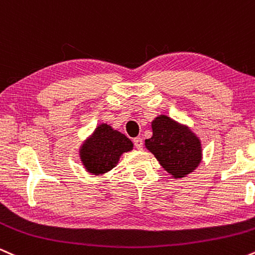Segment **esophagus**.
<instances>
[{
    "mask_svg": "<svg viewBox=\"0 0 255 255\" xmlns=\"http://www.w3.org/2000/svg\"><path fill=\"white\" fill-rule=\"evenodd\" d=\"M133 142H134V145H135V147L137 148V150H141L142 145H144V141H142V137H140V136L134 137Z\"/></svg>",
    "mask_w": 255,
    "mask_h": 255,
    "instance_id": "1",
    "label": "esophagus"
}]
</instances>
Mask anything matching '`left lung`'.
<instances>
[{
  "label": "left lung",
  "instance_id": "8db88e82",
  "mask_svg": "<svg viewBox=\"0 0 255 255\" xmlns=\"http://www.w3.org/2000/svg\"><path fill=\"white\" fill-rule=\"evenodd\" d=\"M152 136L145 147L174 178L186 177L198 168L203 158L201 141L188 126L178 124L166 115L151 122Z\"/></svg>",
  "mask_w": 255,
  "mask_h": 255
}]
</instances>
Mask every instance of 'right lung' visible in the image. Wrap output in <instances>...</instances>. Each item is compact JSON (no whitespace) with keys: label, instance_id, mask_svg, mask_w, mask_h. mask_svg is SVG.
I'll return each instance as SVG.
<instances>
[{"label":"right lung","instance_id":"right-lung-1","mask_svg":"<svg viewBox=\"0 0 255 255\" xmlns=\"http://www.w3.org/2000/svg\"><path fill=\"white\" fill-rule=\"evenodd\" d=\"M133 150V142L121 131L107 124L97 126L79 150L84 168L92 175H104L115 168L125 152Z\"/></svg>","mask_w":255,"mask_h":255}]
</instances>
